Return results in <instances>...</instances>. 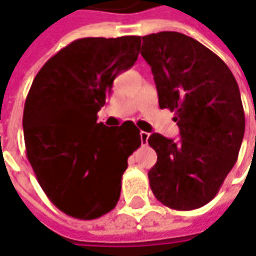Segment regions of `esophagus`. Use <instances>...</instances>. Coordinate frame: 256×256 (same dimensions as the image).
<instances>
[{
  "label": "esophagus",
  "mask_w": 256,
  "mask_h": 256,
  "mask_svg": "<svg viewBox=\"0 0 256 256\" xmlns=\"http://www.w3.org/2000/svg\"><path fill=\"white\" fill-rule=\"evenodd\" d=\"M140 136H141V142H142V145H146L148 138H150V134L145 132V131H141V132H140Z\"/></svg>",
  "instance_id": "1"
}]
</instances>
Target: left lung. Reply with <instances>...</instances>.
Instances as JSON below:
<instances>
[{"mask_svg": "<svg viewBox=\"0 0 256 256\" xmlns=\"http://www.w3.org/2000/svg\"><path fill=\"white\" fill-rule=\"evenodd\" d=\"M160 108L175 112L180 141L152 134L158 155L148 172L155 198L176 211L215 198L238 160L245 132L241 94L228 65L188 35L174 31L142 36Z\"/></svg>", "mask_w": 256, "mask_h": 256, "instance_id": "1", "label": "left lung"}]
</instances>
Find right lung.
Returning a JSON list of instances; mask_svg holds the SVG:
<instances>
[{
  "instance_id": "1",
  "label": "right lung",
  "mask_w": 256,
  "mask_h": 256,
  "mask_svg": "<svg viewBox=\"0 0 256 256\" xmlns=\"http://www.w3.org/2000/svg\"><path fill=\"white\" fill-rule=\"evenodd\" d=\"M140 46L135 35L75 40L45 62L26 95V158L50 201L72 218L96 220L115 208L128 156L141 145L132 121L96 122Z\"/></svg>"
}]
</instances>
